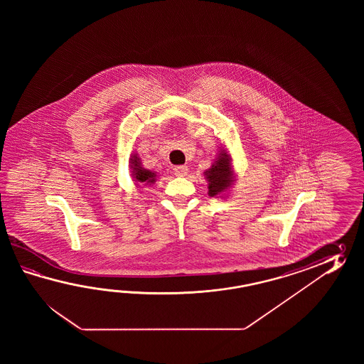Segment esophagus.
Wrapping results in <instances>:
<instances>
[{
    "instance_id": "34e87169",
    "label": "esophagus",
    "mask_w": 364,
    "mask_h": 364,
    "mask_svg": "<svg viewBox=\"0 0 364 364\" xmlns=\"http://www.w3.org/2000/svg\"><path fill=\"white\" fill-rule=\"evenodd\" d=\"M173 171H174V174L178 176V177H185V176H187V173H188V168H187L186 165H178V166H176V168L173 169Z\"/></svg>"
}]
</instances>
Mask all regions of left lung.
I'll use <instances>...</instances> for the list:
<instances>
[{
    "mask_svg": "<svg viewBox=\"0 0 364 364\" xmlns=\"http://www.w3.org/2000/svg\"><path fill=\"white\" fill-rule=\"evenodd\" d=\"M207 176L209 182L208 193L210 196L218 195L229 187L232 182V169L226 154L218 156V160L212 166V169H209Z\"/></svg>",
    "mask_w": 364,
    "mask_h": 364,
    "instance_id": "1",
    "label": "left lung"
}]
</instances>
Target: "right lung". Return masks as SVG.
<instances>
[{"mask_svg": "<svg viewBox=\"0 0 364 364\" xmlns=\"http://www.w3.org/2000/svg\"><path fill=\"white\" fill-rule=\"evenodd\" d=\"M138 157L134 156L132 159V166H134V176L136 181H139L140 183H148V182H155V173L147 171V169H141L139 163H138Z\"/></svg>", "mask_w": 364, "mask_h": 364, "instance_id": "1", "label": "right lung"}]
</instances>
